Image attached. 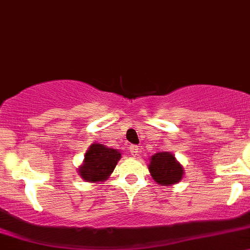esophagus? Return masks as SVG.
Returning a JSON list of instances; mask_svg holds the SVG:
<instances>
[{
	"mask_svg": "<svg viewBox=\"0 0 250 250\" xmlns=\"http://www.w3.org/2000/svg\"><path fill=\"white\" fill-rule=\"evenodd\" d=\"M140 152V147L136 146V145H132V146H130V153H131V156L136 157L137 154H139Z\"/></svg>",
	"mask_w": 250,
	"mask_h": 250,
	"instance_id": "obj_1",
	"label": "esophagus"
}]
</instances>
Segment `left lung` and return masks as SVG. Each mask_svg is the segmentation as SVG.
I'll use <instances>...</instances> for the list:
<instances>
[{
    "label": "left lung",
    "mask_w": 250,
    "mask_h": 250,
    "mask_svg": "<svg viewBox=\"0 0 250 250\" xmlns=\"http://www.w3.org/2000/svg\"><path fill=\"white\" fill-rule=\"evenodd\" d=\"M148 170L157 184L163 187L177 184L184 175L182 165L169 152H158L151 157Z\"/></svg>",
    "instance_id": "8db88e82"
}]
</instances>
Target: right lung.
Wrapping results in <instances>:
<instances>
[{
  "mask_svg": "<svg viewBox=\"0 0 250 250\" xmlns=\"http://www.w3.org/2000/svg\"><path fill=\"white\" fill-rule=\"evenodd\" d=\"M120 158L121 153L118 149L93 144L85 152L83 165L78 168V174L85 182H104L113 173Z\"/></svg>",
  "mask_w": 250,
  "mask_h": 250,
  "instance_id": "add662e5",
  "label": "right lung"
}]
</instances>
